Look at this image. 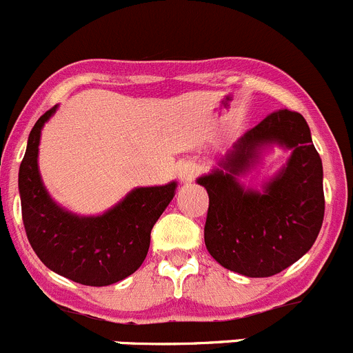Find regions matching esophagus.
<instances>
[{
    "instance_id": "obj_1",
    "label": "esophagus",
    "mask_w": 353,
    "mask_h": 353,
    "mask_svg": "<svg viewBox=\"0 0 353 353\" xmlns=\"http://www.w3.org/2000/svg\"><path fill=\"white\" fill-rule=\"evenodd\" d=\"M196 174H199V167L193 161H186V163L179 167V177L183 183H192L196 177Z\"/></svg>"
}]
</instances>
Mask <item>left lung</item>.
<instances>
[{"label": "left lung", "mask_w": 353, "mask_h": 353, "mask_svg": "<svg viewBox=\"0 0 353 353\" xmlns=\"http://www.w3.org/2000/svg\"><path fill=\"white\" fill-rule=\"evenodd\" d=\"M272 142L292 148L288 165L263 192L245 190L236 176L254 163L259 147ZM199 184L209 193L203 228L207 251L240 275L281 273L310 251L321 232L325 205L322 160L308 123L296 111L270 113Z\"/></svg>", "instance_id": "1"}]
</instances>
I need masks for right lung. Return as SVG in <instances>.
<instances>
[{
  "label": "right lung",
  "instance_id": "1",
  "mask_svg": "<svg viewBox=\"0 0 353 353\" xmlns=\"http://www.w3.org/2000/svg\"><path fill=\"white\" fill-rule=\"evenodd\" d=\"M55 108L41 114L32 127L19 169L26 235L36 256L52 272L83 285H111L143 265L151 230L174 199L176 183L136 188L97 217H80L61 209L48 196L38 170L41 127Z\"/></svg>",
  "mask_w": 353,
  "mask_h": 353
}]
</instances>
